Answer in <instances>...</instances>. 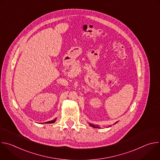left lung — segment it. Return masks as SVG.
I'll use <instances>...</instances> for the list:
<instances>
[{
    "label": "left lung",
    "mask_w": 160,
    "mask_h": 160,
    "mask_svg": "<svg viewBox=\"0 0 160 160\" xmlns=\"http://www.w3.org/2000/svg\"><path fill=\"white\" fill-rule=\"evenodd\" d=\"M90 125L91 127H94V128H99V127H97V126H96V125H92V124H90Z\"/></svg>",
    "instance_id": "obj_1"
}]
</instances>
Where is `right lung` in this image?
Segmentation results:
<instances>
[{
  "label": "right lung",
  "instance_id": "1",
  "mask_svg": "<svg viewBox=\"0 0 160 160\" xmlns=\"http://www.w3.org/2000/svg\"><path fill=\"white\" fill-rule=\"evenodd\" d=\"M56 122V119H54V120H52V121H49V122H45V123H54Z\"/></svg>",
  "mask_w": 160,
  "mask_h": 160
}]
</instances>
